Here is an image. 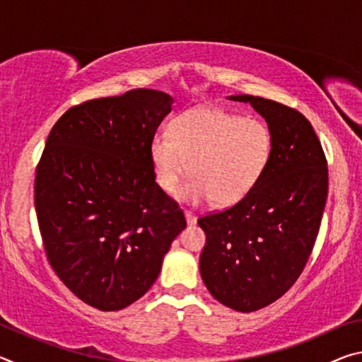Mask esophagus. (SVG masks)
<instances>
[{
    "instance_id": "obj_1",
    "label": "esophagus",
    "mask_w": 362,
    "mask_h": 362,
    "mask_svg": "<svg viewBox=\"0 0 362 362\" xmlns=\"http://www.w3.org/2000/svg\"><path fill=\"white\" fill-rule=\"evenodd\" d=\"M185 218H187V223L188 225H194L196 223V216L192 214L189 211H185Z\"/></svg>"
}]
</instances>
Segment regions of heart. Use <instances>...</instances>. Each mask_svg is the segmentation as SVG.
<instances>
[{
	"instance_id": "obj_1",
	"label": "heart",
	"mask_w": 362,
	"mask_h": 362,
	"mask_svg": "<svg viewBox=\"0 0 362 362\" xmlns=\"http://www.w3.org/2000/svg\"><path fill=\"white\" fill-rule=\"evenodd\" d=\"M273 155V134L259 118H243L220 108H192L177 116L170 132L151 139L150 158L158 187L192 204L212 199L240 203L259 185Z\"/></svg>"
}]
</instances>
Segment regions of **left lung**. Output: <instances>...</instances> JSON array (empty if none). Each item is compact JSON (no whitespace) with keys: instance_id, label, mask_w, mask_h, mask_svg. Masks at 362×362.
<instances>
[{"instance_id":"left-lung-1","label":"left lung","mask_w":362,"mask_h":362,"mask_svg":"<svg viewBox=\"0 0 362 362\" xmlns=\"http://www.w3.org/2000/svg\"><path fill=\"white\" fill-rule=\"evenodd\" d=\"M230 99L265 118L273 155L246 198L198 218L206 233L199 272L214 298L250 313L276 302L302 274L320 233L329 170L313 126L296 108L247 94Z\"/></svg>"}]
</instances>
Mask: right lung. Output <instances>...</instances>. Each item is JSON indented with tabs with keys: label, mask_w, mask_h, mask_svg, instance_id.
Listing matches in <instances>:
<instances>
[{
	"label": "right lung",
	"mask_w": 362,
	"mask_h": 362,
	"mask_svg": "<svg viewBox=\"0 0 362 362\" xmlns=\"http://www.w3.org/2000/svg\"><path fill=\"white\" fill-rule=\"evenodd\" d=\"M173 97L134 89L79 103L52 126L35 177L42 246L60 281L100 311L155 283L185 216L153 174L150 144Z\"/></svg>",
	"instance_id": "add662e5"
}]
</instances>
